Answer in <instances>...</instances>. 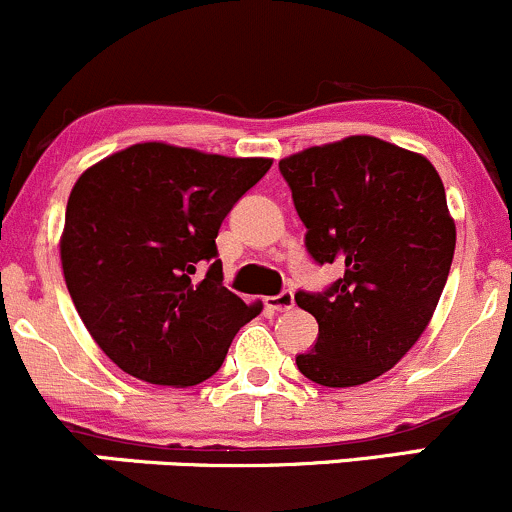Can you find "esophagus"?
<instances>
[{
	"label": "esophagus",
	"mask_w": 512,
	"mask_h": 512,
	"mask_svg": "<svg viewBox=\"0 0 512 512\" xmlns=\"http://www.w3.org/2000/svg\"><path fill=\"white\" fill-rule=\"evenodd\" d=\"M265 304L270 311H289L294 306L292 289H284V292L277 294V297H267Z\"/></svg>",
	"instance_id": "34e87169"
}]
</instances>
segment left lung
<instances>
[{
  "label": "left lung",
  "mask_w": 512,
  "mask_h": 512,
  "mask_svg": "<svg viewBox=\"0 0 512 512\" xmlns=\"http://www.w3.org/2000/svg\"><path fill=\"white\" fill-rule=\"evenodd\" d=\"M316 265H341L324 292L294 294L319 324L297 368L353 387L387 373L437 309L456 228L437 169L375 137H348L279 161Z\"/></svg>",
  "instance_id": "obj_1"
}]
</instances>
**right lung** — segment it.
I'll list each match as a JSON object with an SVG mask.
<instances>
[{
  "mask_svg": "<svg viewBox=\"0 0 512 512\" xmlns=\"http://www.w3.org/2000/svg\"><path fill=\"white\" fill-rule=\"evenodd\" d=\"M270 166L144 142L75 181L63 277L90 336L125 373L152 385L203 383L260 314L223 287L215 238Z\"/></svg>",
  "mask_w": 512,
  "mask_h": 512,
  "instance_id": "right-lung-1",
  "label": "right lung"
}]
</instances>
